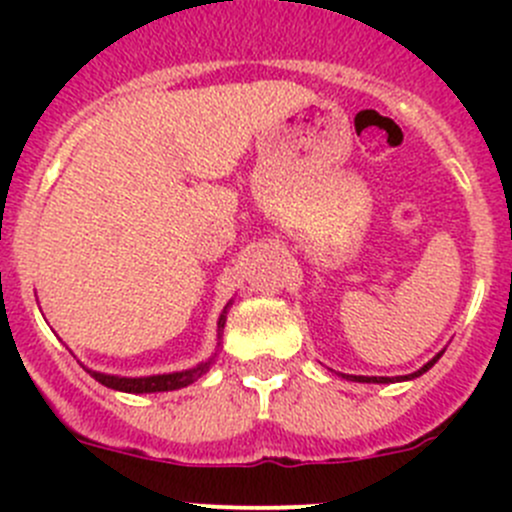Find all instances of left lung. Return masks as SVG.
Returning <instances> with one entry per match:
<instances>
[{
	"label": "left lung",
	"mask_w": 512,
	"mask_h": 512,
	"mask_svg": "<svg viewBox=\"0 0 512 512\" xmlns=\"http://www.w3.org/2000/svg\"><path fill=\"white\" fill-rule=\"evenodd\" d=\"M443 352H446V349H443ZM443 352H438L431 361H426L421 369L414 371V374H406V376H354V374H342V376L347 381H359V384H394V381H411V379H418L421 374H426V371L431 369L438 359H441Z\"/></svg>",
	"instance_id": "8db88e82"
}]
</instances>
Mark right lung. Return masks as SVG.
Instances as JSON below:
<instances>
[{
	"mask_svg": "<svg viewBox=\"0 0 512 512\" xmlns=\"http://www.w3.org/2000/svg\"><path fill=\"white\" fill-rule=\"evenodd\" d=\"M232 299L225 304L223 314L218 319V344L223 339V329H225V319H227V309H230ZM215 356H210L208 361H200L195 364L193 369H183V371H173V374H153V376H118V374H101V371L86 369L91 376L98 381V384L108 386L113 391H126V394H158V391H175L183 389V386H190L193 381H198L200 376L208 374L210 366H213Z\"/></svg>",
	"mask_w": 512,
	"mask_h": 512,
	"instance_id": "1",
	"label": "right lung"
}]
</instances>
